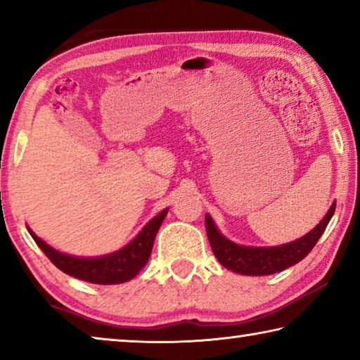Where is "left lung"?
<instances>
[{"mask_svg": "<svg viewBox=\"0 0 360 360\" xmlns=\"http://www.w3.org/2000/svg\"><path fill=\"white\" fill-rule=\"evenodd\" d=\"M333 212L335 203L330 206L326 217L309 233L302 236L300 240L275 248H249L235 245V243L229 241L225 236L219 233V230L216 229L210 216L205 217L206 235H208L212 252H214L217 260L227 270L248 276L273 275V273L283 271L285 268L298 264V262L311 252V249L319 241L322 233H324Z\"/></svg>", "mask_w": 360, "mask_h": 360, "instance_id": "8db88e82", "label": "left lung"}]
</instances>
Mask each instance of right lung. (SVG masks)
Instances as JSON below:
<instances>
[{"label": "right lung", "instance_id": "obj_1", "mask_svg": "<svg viewBox=\"0 0 360 360\" xmlns=\"http://www.w3.org/2000/svg\"><path fill=\"white\" fill-rule=\"evenodd\" d=\"M167 212L168 210H163L160 214H157L152 219L130 245L122 248L117 252L103 255V257L96 259L71 257V255L58 252L56 249L46 245L44 241L39 240L32 230L28 229V231L33 236L36 245L41 248V251L47 255L49 260L58 270L66 273V275L94 284H120L135 278L143 270L144 265L148 264L152 246H154L155 235L158 229H160Z\"/></svg>", "mask_w": 360, "mask_h": 360}]
</instances>
